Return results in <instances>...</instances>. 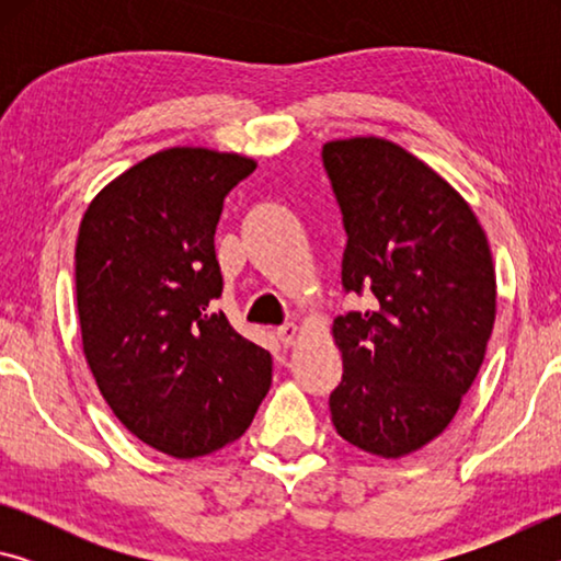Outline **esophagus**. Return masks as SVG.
<instances>
[{
  "label": "esophagus",
  "instance_id": "esophagus-1",
  "mask_svg": "<svg viewBox=\"0 0 561 561\" xmlns=\"http://www.w3.org/2000/svg\"><path fill=\"white\" fill-rule=\"evenodd\" d=\"M297 336H299V327L294 324V321H287V324H282L277 329V339L282 341L284 346H291L294 341H297Z\"/></svg>",
  "mask_w": 561,
  "mask_h": 561
}]
</instances>
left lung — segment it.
Masks as SVG:
<instances>
[{"label": "left lung", "mask_w": 561, "mask_h": 561, "mask_svg": "<svg viewBox=\"0 0 561 561\" xmlns=\"http://www.w3.org/2000/svg\"><path fill=\"white\" fill-rule=\"evenodd\" d=\"M321 158L348 234L341 282L376 297L331 327L344 358L331 421L396 460L438 438L470 391L495 327V264L468 201L403 146L336 138Z\"/></svg>", "instance_id": "left-lung-1"}]
</instances>
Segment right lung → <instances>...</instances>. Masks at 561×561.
Returning <instances> with one entry per match:
<instances>
[{"label":"right lung","mask_w":561,"mask_h":561,"mask_svg":"<svg viewBox=\"0 0 561 561\" xmlns=\"http://www.w3.org/2000/svg\"><path fill=\"white\" fill-rule=\"evenodd\" d=\"M257 160L201 146L158 150L93 197L76 237L83 356L126 431L187 460L250 428L272 383L270 351L237 334L215 230Z\"/></svg>","instance_id":"1"}]
</instances>
